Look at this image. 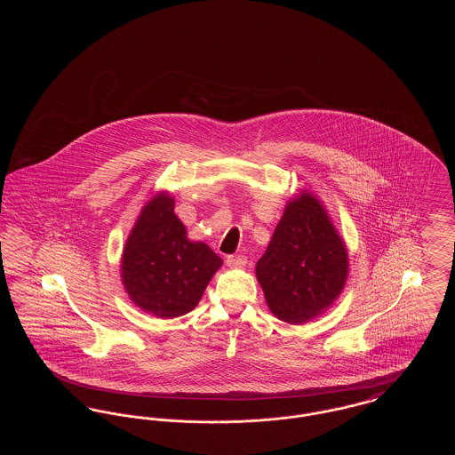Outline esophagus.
I'll use <instances>...</instances> for the list:
<instances>
[{"label":"esophagus","mask_w":455,"mask_h":455,"mask_svg":"<svg viewBox=\"0 0 455 455\" xmlns=\"http://www.w3.org/2000/svg\"><path fill=\"white\" fill-rule=\"evenodd\" d=\"M247 264L245 256H228L227 258V266L228 267H243Z\"/></svg>","instance_id":"34e87169"}]
</instances>
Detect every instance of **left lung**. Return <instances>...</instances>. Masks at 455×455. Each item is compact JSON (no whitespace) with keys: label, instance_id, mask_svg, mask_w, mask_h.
<instances>
[{"label":"left lung","instance_id":"8db88e82","mask_svg":"<svg viewBox=\"0 0 455 455\" xmlns=\"http://www.w3.org/2000/svg\"><path fill=\"white\" fill-rule=\"evenodd\" d=\"M347 243L317 196L300 191L283 217L256 276L269 310L288 324L319 317L341 295L347 280Z\"/></svg>","mask_w":455,"mask_h":455}]
</instances>
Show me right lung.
Instances as JSON below:
<instances>
[{"instance_id":"1","label":"right lung","mask_w":455,"mask_h":455,"mask_svg":"<svg viewBox=\"0 0 455 455\" xmlns=\"http://www.w3.org/2000/svg\"><path fill=\"white\" fill-rule=\"evenodd\" d=\"M173 206L167 191L145 203L121 259V278L131 302L160 319L191 312L223 264L210 245L188 238Z\"/></svg>"}]
</instances>
